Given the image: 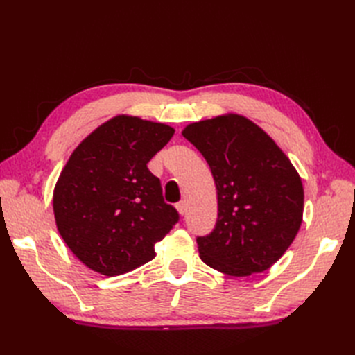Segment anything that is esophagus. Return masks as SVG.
Masks as SVG:
<instances>
[{
    "label": "esophagus",
    "mask_w": 355,
    "mask_h": 355,
    "mask_svg": "<svg viewBox=\"0 0 355 355\" xmlns=\"http://www.w3.org/2000/svg\"><path fill=\"white\" fill-rule=\"evenodd\" d=\"M176 209H178V211H179L180 216H184V214L187 213V202H185V201H180V202H178V204H176Z\"/></svg>",
    "instance_id": "1"
}]
</instances>
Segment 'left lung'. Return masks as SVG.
Masks as SVG:
<instances>
[{"label": "left lung", "mask_w": 355, "mask_h": 355, "mask_svg": "<svg viewBox=\"0 0 355 355\" xmlns=\"http://www.w3.org/2000/svg\"><path fill=\"white\" fill-rule=\"evenodd\" d=\"M206 158L218 191V222L198 237L201 261L231 277L263 272L293 243L304 187L290 159L259 125L225 114L182 132Z\"/></svg>", "instance_id": "obj_1"}]
</instances>
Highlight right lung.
<instances>
[{
    "label": "right lung",
    "instance_id": "right-lung-1",
    "mask_svg": "<svg viewBox=\"0 0 355 355\" xmlns=\"http://www.w3.org/2000/svg\"><path fill=\"white\" fill-rule=\"evenodd\" d=\"M175 133L167 124L116 115L73 149L53 192L56 227L90 270L121 275L155 257L179 220L148 163Z\"/></svg>",
    "mask_w": 355,
    "mask_h": 355
}]
</instances>
